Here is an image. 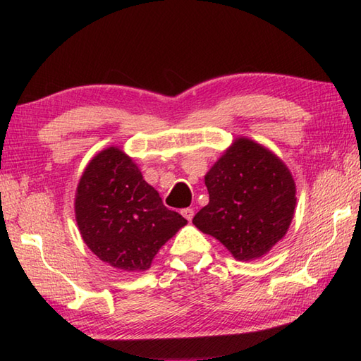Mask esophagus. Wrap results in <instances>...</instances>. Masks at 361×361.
I'll return each mask as SVG.
<instances>
[{
	"label": "esophagus",
	"mask_w": 361,
	"mask_h": 361,
	"mask_svg": "<svg viewBox=\"0 0 361 361\" xmlns=\"http://www.w3.org/2000/svg\"><path fill=\"white\" fill-rule=\"evenodd\" d=\"M181 216L185 217L186 220H192V217H194V209L192 208H185V209H181Z\"/></svg>",
	"instance_id": "obj_1"
}]
</instances>
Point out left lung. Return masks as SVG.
Instances as JSON below:
<instances>
[{
  "label": "left lung",
  "instance_id": "1",
  "mask_svg": "<svg viewBox=\"0 0 361 361\" xmlns=\"http://www.w3.org/2000/svg\"><path fill=\"white\" fill-rule=\"evenodd\" d=\"M209 203L192 224L239 260L267 255L291 224L296 186L287 166L264 145L239 137L204 176Z\"/></svg>",
  "mask_w": 361,
  "mask_h": 361
}]
</instances>
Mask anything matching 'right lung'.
Listing matches in <instances>:
<instances>
[{
    "label": "right lung",
    "instance_id": "right-lung-1",
    "mask_svg": "<svg viewBox=\"0 0 361 361\" xmlns=\"http://www.w3.org/2000/svg\"><path fill=\"white\" fill-rule=\"evenodd\" d=\"M74 208L83 242L122 271L147 270L159 248L188 224L166 208L132 158L118 147L105 149L90 161Z\"/></svg>",
    "mask_w": 361,
    "mask_h": 361
}]
</instances>
